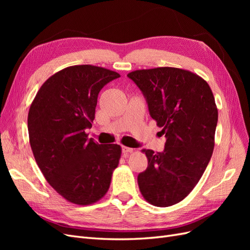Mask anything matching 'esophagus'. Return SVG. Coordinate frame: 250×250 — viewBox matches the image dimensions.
<instances>
[{"label": "esophagus", "instance_id": "1", "mask_svg": "<svg viewBox=\"0 0 250 250\" xmlns=\"http://www.w3.org/2000/svg\"><path fill=\"white\" fill-rule=\"evenodd\" d=\"M133 151L132 148H129V147H126V146H122V152L124 154H127V153H131Z\"/></svg>", "mask_w": 250, "mask_h": 250}]
</instances>
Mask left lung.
<instances>
[{
    "label": "left lung",
    "instance_id": "obj_1",
    "mask_svg": "<svg viewBox=\"0 0 250 250\" xmlns=\"http://www.w3.org/2000/svg\"><path fill=\"white\" fill-rule=\"evenodd\" d=\"M145 97L149 113L163 127L162 152L143 150L147 169L140 191L155 207H170L191 193L214 150L218 110L209 85L198 75L176 67L139 70L127 75Z\"/></svg>",
    "mask_w": 250,
    "mask_h": 250
}]
</instances>
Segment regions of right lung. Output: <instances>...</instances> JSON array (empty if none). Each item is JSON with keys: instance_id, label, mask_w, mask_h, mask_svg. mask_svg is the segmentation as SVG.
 <instances>
[{"instance_id": "add662e5", "label": "right lung", "mask_w": 250, "mask_h": 250, "mask_svg": "<svg viewBox=\"0 0 250 250\" xmlns=\"http://www.w3.org/2000/svg\"><path fill=\"white\" fill-rule=\"evenodd\" d=\"M119 77L104 67L69 66L43 83L29 109V140L37 165L58 194L79 206L106 194L119 165L120 145L98 144L86 133L100 90Z\"/></svg>"}]
</instances>
